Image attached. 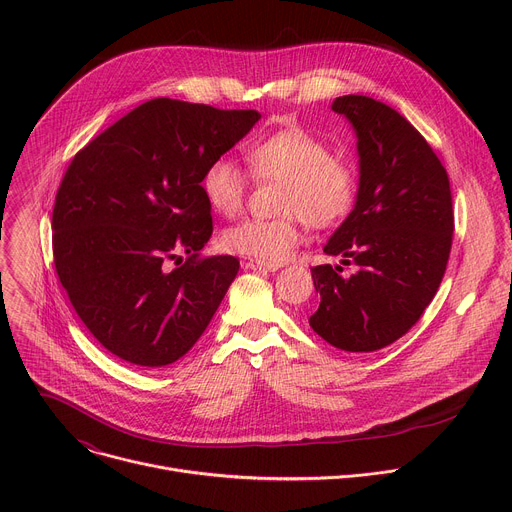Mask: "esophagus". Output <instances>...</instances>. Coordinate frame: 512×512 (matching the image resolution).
<instances>
[{
  "label": "esophagus",
  "mask_w": 512,
  "mask_h": 512,
  "mask_svg": "<svg viewBox=\"0 0 512 512\" xmlns=\"http://www.w3.org/2000/svg\"><path fill=\"white\" fill-rule=\"evenodd\" d=\"M247 269H253V271H277L281 265L279 263H265V261H259V259H249L245 263Z\"/></svg>",
  "instance_id": "obj_1"
}]
</instances>
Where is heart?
I'll return each instance as SVG.
<instances>
[{
    "mask_svg": "<svg viewBox=\"0 0 512 512\" xmlns=\"http://www.w3.org/2000/svg\"><path fill=\"white\" fill-rule=\"evenodd\" d=\"M245 162L257 182L277 180L275 218H245L225 231L229 251L265 263H281L302 239V225L334 227L356 202L358 178L352 164L304 127H283L247 145ZM202 194L212 210L237 214L249 190V176L229 158H216L202 174Z\"/></svg>",
    "mask_w": 512,
    "mask_h": 512,
    "instance_id": "1",
    "label": "heart"
}]
</instances>
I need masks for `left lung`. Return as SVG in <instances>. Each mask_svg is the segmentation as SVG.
Instances as JSON below:
<instances>
[{
    "label": "left lung",
    "instance_id": "obj_1",
    "mask_svg": "<svg viewBox=\"0 0 512 512\" xmlns=\"http://www.w3.org/2000/svg\"><path fill=\"white\" fill-rule=\"evenodd\" d=\"M358 137L360 184L356 204L324 253L356 265L312 269L320 306L310 326L328 344L373 352L401 338L440 287L454 237L450 178L425 137L389 105L336 97Z\"/></svg>",
    "mask_w": 512,
    "mask_h": 512
}]
</instances>
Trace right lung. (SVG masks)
Returning a JSON list of instances; mask_svg holds the SVG:
<instances>
[{
  "label": "right lung",
  "mask_w": 512,
  "mask_h": 512,
  "mask_svg": "<svg viewBox=\"0 0 512 512\" xmlns=\"http://www.w3.org/2000/svg\"><path fill=\"white\" fill-rule=\"evenodd\" d=\"M259 117L152 99L66 168L52 210L54 267L87 330L121 360L176 362L221 306L239 259L200 253L212 235L202 174Z\"/></svg>",
  "instance_id": "1"
}]
</instances>
